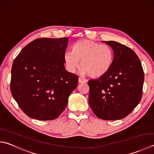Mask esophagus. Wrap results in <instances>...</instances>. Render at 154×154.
Wrapping results in <instances>:
<instances>
[{"label":"esophagus","mask_w":154,"mask_h":154,"mask_svg":"<svg viewBox=\"0 0 154 154\" xmlns=\"http://www.w3.org/2000/svg\"><path fill=\"white\" fill-rule=\"evenodd\" d=\"M78 81H79V83H86L87 80L85 79H83V78L79 77V79H78Z\"/></svg>","instance_id":"1"}]
</instances>
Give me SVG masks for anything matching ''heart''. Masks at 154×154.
<instances>
[{
    "label": "heart",
    "instance_id": "1",
    "mask_svg": "<svg viewBox=\"0 0 154 154\" xmlns=\"http://www.w3.org/2000/svg\"><path fill=\"white\" fill-rule=\"evenodd\" d=\"M64 61L70 73H75L81 64V74H88L93 78L100 77L110 70L113 62V52L107 45L83 39L74 44L72 52L65 54Z\"/></svg>",
    "mask_w": 154,
    "mask_h": 154
}]
</instances>
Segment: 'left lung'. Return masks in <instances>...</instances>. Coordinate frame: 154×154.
Instances as JSON below:
<instances>
[{
  "instance_id": "8db88e82",
  "label": "left lung",
  "mask_w": 154,
  "mask_h": 154,
  "mask_svg": "<svg viewBox=\"0 0 154 154\" xmlns=\"http://www.w3.org/2000/svg\"><path fill=\"white\" fill-rule=\"evenodd\" d=\"M112 49L110 70L88 81L89 103L95 115L104 120L124 118L137 107L142 96L144 73L133 50L116 41H102Z\"/></svg>"
}]
</instances>
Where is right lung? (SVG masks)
<instances>
[{"label": "right lung", "instance_id": "obj_1", "mask_svg": "<svg viewBox=\"0 0 154 154\" xmlns=\"http://www.w3.org/2000/svg\"><path fill=\"white\" fill-rule=\"evenodd\" d=\"M69 38H41L23 48L11 69V91L26 115L37 120L57 118L77 86V75L64 66Z\"/></svg>", "mask_w": 154, "mask_h": 154}]
</instances>
